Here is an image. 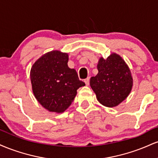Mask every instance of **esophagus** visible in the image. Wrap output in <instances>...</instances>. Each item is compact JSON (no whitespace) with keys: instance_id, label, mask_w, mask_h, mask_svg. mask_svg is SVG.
<instances>
[{"instance_id":"obj_1","label":"esophagus","mask_w":158,"mask_h":158,"mask_svg":"<svg viewBox=\"0 0 158 158\" xmlns=\"http://www.w3.org/2000/svg\"><path fill=\"white\" fill-rule=\"evenodd\" d=\"M85 82L86 85H89L90 84V77H88L87 79H85Z\"/></svg>"}]
</instances>
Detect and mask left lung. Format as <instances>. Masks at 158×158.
<instances>
[{"label":"left lung","mask_w":158,"mask_h":158,"mask_svg":"<svg viewBox=\"0 0 158 158\" xmlns=\"http://www.w3.org/2000/svg\"><path fill=\"white\" fill-rule=\"evenodd\" d=\"M98 73L90 78V85L99 102L107 107L118 106L131 90V71L122 58L112 53L106 59L100 58Z\"/></svg>","instance_id":"8db88e82"}]
</instances>
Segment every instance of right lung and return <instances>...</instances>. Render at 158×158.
Returning a JSON list of instances; mask_svg holds the SVG:
<instances>
[{
    "label": "right lung",
    "instance_id": "add662e5",
    "mask_svg": "<svg viewBox=\"0 0 158 158\" xmlns=\"http://www.w3.org/2000/svg\"><path fill=\"white\" fill-rule=\"evenodd\" d=\"M68 62V54L54 50L41 56L31 68L32 91L40 104L49 111L64 112L73 102L77 90L85 85Z\"/></svg>",
    "mask_w": 158,
    "mask_h": 158
}]
</instances>
